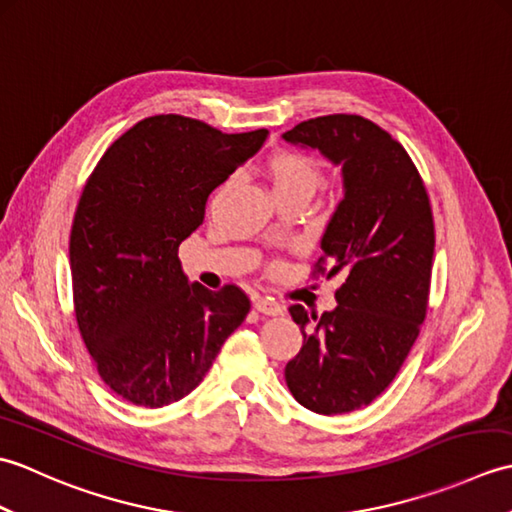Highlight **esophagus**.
<instances>
[{
	"label": "esophagus",
	"mask_w": 512,
	"mask_h": 512,
	"mask_svg": "<svg viewBox=\"0 0 512 512\" xmlns=\"http://www.w3.org/2000/svg\"><path fill=\"white\" fill-rule=\"evenodd\" d=\"M255 308L257 312L268 314V317H279V314H284V306H279L275 299H268V297H257L255 299Z\"/></svg>",
	"instance_id": "obj_1"
}]
</instances>
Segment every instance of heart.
Listing matches in <instances>:
<instances>
[{"mask_svg":"<svg viewBox=\"0 0 512 512\" xmlns=\"http://www.w3.org/2000/svg\"><path fill=\"white\" fill-rule=\"evenodd\" d=\"M266 176L275 193L312 195L321 184L317 160L297 149H279L266 160Z\"/></svg>","mask_w":512,"mask_h":512,"instance_id":"1","label":"heart"}]
</instances>
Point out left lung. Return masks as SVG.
<instances>
[{
  "instance_id": "obj_1",
  "label": "left lung",
  "mask_w": 512,
  "mask_h": 512,
  "mask_svg": "<svg viewBox=\"0 0 512 512\" xmlns=\"http://www.w3.org/2000/svg\"><path fill=\"white\" fill-rule=\"evenodd\" d=\"M284 140L319 151L343 176L317 264L325 273L321 264L330 262L328 277H343L339 306L321 317L290 306L303 347L286 365L299 405L336 416L383 394L418 339L436 246L431 204L405 147L363 116L310 118Z\"/></svg>"
}]
</instances>
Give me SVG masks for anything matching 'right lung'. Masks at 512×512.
<instances>
[{"label":"right lung","instance_id":"add662e5","mask_svg":"<svg viewBox=\"0 0 512 512\" xmlns=\"http://www.w3.org/2000/svg\"><path fill=\"white\" fill-rule=\"evenodd\" d=\"M266 136L149 116L85 184L70 233L76 323L105 385L132 405L158 409L191 394L246 319L244 292L191 284L178 246L202 224L211 191Z\"/></svg>","mask_w":512,"mask_h":512}]
</instances>
